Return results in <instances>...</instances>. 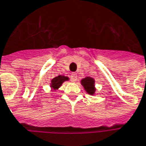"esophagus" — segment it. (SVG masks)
Returning <instances> with one entry per match:
<instances>
[{
	"instance_id": "1",
	"label": "esophagus",
	"mask_w": 146,
	"mask_h": 146,
	"mask_svg": "<svg viewBox=\"0 0 146 146\" xmlns=\"http://www.w3.org/2000/svg\"><path fill=\"white\" fill-rule=\"evenodd\" d=\"M70 78H71V81H72L73 82H76V81L78 79V75H77L76 73H72Z\"/></svg>"
}]
</instances>
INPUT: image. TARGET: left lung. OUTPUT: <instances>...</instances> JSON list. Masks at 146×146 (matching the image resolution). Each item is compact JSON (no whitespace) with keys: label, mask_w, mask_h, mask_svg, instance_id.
Wrapping results in <instances>:
<instances>
[{"label":"left lung","mask_w":146,"mask_h":146,"mask_svg":"<svg viewBox=\"0 0 146 146\" xmlns=\"http://www.w3.org/2000/svg\"><path fill=\"white\" fill-rule=\"evenodd\" d=\"M81 84L84 87L85 91L89 95L94 96L96 93V86H95V79L91 77H86L81 80Z\"/></svg>","instance_id":"1"}]
</instances>
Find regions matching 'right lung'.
I'll return each instance as SVG.
<instances>
[{"mask_svg":"<svg viewBox=\"0 0 146 146\" xmlns=\"http://www.w3.org/2000/svg\"><path fill=\"white\" fill-rule=\"evenodd\" d=\"M68 80H69L68 77L64 76V75H59V76L54 78L53 79L50 81V88H51V91H56V90H58L64 82L68 81Z\"/></svg>","mask_w":146,"mask_h":146,"instance_id":"add662e5","label":"right lung"}]
</instances>
